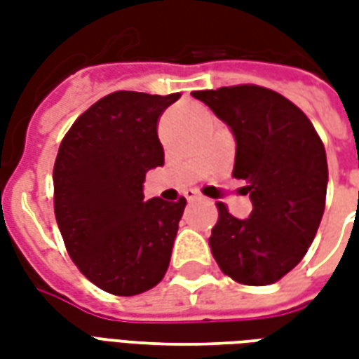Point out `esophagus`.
<instances>
[{"instance_id":"obj_1","label":"esophagus","mask_w":359,"mask_h":359,"mask_svg":"<svg viewBox=\"0 0 359 359\" xmlns=\"http://www.w3.org/2000/svg\"><path fill=\"white\" fill-rule=\"evenodd\" d=\"M184 198H187L188 202H194V200H198L200 196H198L196 190H187V192H184Z\"/></svg>"}]
</instances>
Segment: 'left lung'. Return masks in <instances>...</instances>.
Wrapping results in <instances>:
<instances>
[{
  "mask_svg": "<svg viewBox=\"0 0 359 359\" xmlns=\"http://www.w3.org/2000/svg\"><path fill=\"white\" fill-rule=\"evenodd\" d=\"M236 140L233 177L246 180L252 213L236 219L217 203L211 254L229 277L250 286L277 283L316 238L327 196L325 146L304 111L256 84L192 92Z\"/></svg>",
  "mask_w": 359,
  "mask_h": 359,
  "instance_id": "left-lung-1",
  "label": "left lung"
}]
</instances>
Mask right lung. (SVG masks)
Segmentation results:
<instances>
[{
  "label": "right lung",
  "instance_id": "obj_1",
  "mask_svg": "<svg viewBox=\"0 0 359 359\" xmlns=\"http://www.w3.org/2000/svg\"><path fill=\"white\" fill-rule=\"evenodd\" d=\"M179 97L113 92L84 111L59 146L53 208L67 252L115 296L154 288L171 262L187 200L144 202V179L163 165L157 121Z\"/></svg>",
  "mask_w": 359,
  "mask_h": 359
}]
</instances>
